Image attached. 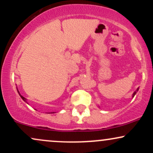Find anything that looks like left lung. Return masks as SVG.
I'll return each instance as SVG.
<instances>
[{
	"instance_id": "left-lung-1",
	"label": "left lung",
	"mask_w": 153,
	"mask_h": 153,
	"mask_svg": "<svg viewBox=\"0 0 153 153\" xmlns=\"http://www.w3.org/2000/svg\"><path fill=\"white\" fill-rule=\"evenodd\" d=\"M138 90H139V88H137V91H134V93H133V94H132V98H133V97H134V96H135V94H137V91H138Z\"/></svg>"
}]
</instances>
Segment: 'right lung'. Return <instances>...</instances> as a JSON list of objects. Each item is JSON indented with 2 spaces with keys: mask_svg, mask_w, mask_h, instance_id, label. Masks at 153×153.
Segmentation results:
<instances>
[{
  "mask_svg": "<svg viewBox=\"0 0 153 153\" xmlns=\"http://www.w3.org/2000/svg\"><path fill=\"white\" fill-rule=\"evenodd\" d=\"M17 91H18V93H19V96H21V98H22V100H24V101H25V102H26V103H28V102H27V101H26V100H27V99H26V98H24V96H22V95H21V94H20V93H19V90H18V88H17ZM54 113H55V112H51V113H48V114H54Z\"/></svg>",
  "mask_w": 153,
  "mask_h": 153,
  "instance_id": "obj_1",
  "label": "right lung"
}]
</instances>
